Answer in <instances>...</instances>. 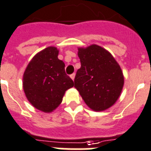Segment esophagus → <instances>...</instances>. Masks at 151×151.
<instances>
[{"mask_svg": "<svg viewBox=\"0 0 151 151\" xmlns=\"http://www.w3.org/2000/svg\"><path fill=\"white\" fill-rule=\"evenodd\" d=\"M75 76H76V74H75V73H72V75H70V77H71V79H72V80H74Z\"/></svg>", "mask_w": 151, "mask_h": 151, "instance_id": "34e87169", "label": "esophagus"}]
</instances>
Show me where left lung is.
Wrapping results in <instances>:
<instances>
[{
    "label": "left lung",
    "instance_id": "8db88e82",
    "mask_svg": "<svg viewBox=\"0 0 151 151\" xmlns=\"http://www.w3.org/2000/svg\"><path fill=\"white\" fill-rule=\"evenodd\" d=\"M81 68L75 77V87L91 109L101 111L118 100L123 87L121 68L108 50L100 46L79 48Z\"/></svg>",
    "mask_w": 151,
    "mask_h": 151
}]
</instances>
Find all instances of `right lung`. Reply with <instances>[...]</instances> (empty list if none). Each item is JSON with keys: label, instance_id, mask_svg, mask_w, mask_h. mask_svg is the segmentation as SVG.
<instances>
[{"label": "right lung", "instance_id": "add662e5", "mask_svg": "<svg viewBox=\"0 0 151 151\" xmlns=\"http://www.w3.org/2000/svg\"><path fill=\"white\" fill-rule=\"evenodd\" d=\"M58 50L49 47L34 56L23 75V89L30 103L40 111L50 112L61 103L66 90L74 86L67 76Z\"/></svg>", "mask_w": 151, "mask_h": 151}]
</instances>
